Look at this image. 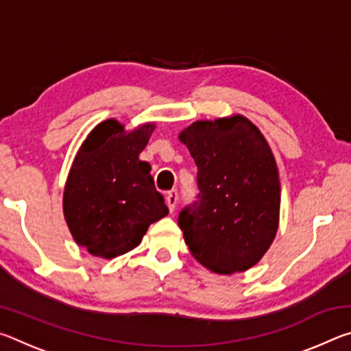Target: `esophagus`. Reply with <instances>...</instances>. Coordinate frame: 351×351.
<instances>
[{"label":"esophagus","instance_id":"1","mask_svg":"<svg viewBox=\"0 0 351 351\" xmlns=\"http://www.w3.org/2000/svg\"><path fill=\"white\" fill-rule=\"evenodd\" d=\"M165 203H167L170 212L175 210L176 203H178V192H176V190H169L167 195H165Z\"/></svg>","mask_w":351,"mask_h":351}]
</instances>
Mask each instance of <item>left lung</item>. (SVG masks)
Returning a JSON list of instances; mask_svg holds the SVG:
<instances>
[{
    "mask_svg": "<svg viewBox=\"0 0 351 351\" xmlns=\"http://www.w3.org/2000/svg\"><path fill=\"white\" fill-rule=\"evenodd\" d=\"M178 138L198 167V201L178 218L190 254L217 274L252 268L274 241L280 218L269 144L241 114L197 121Z\"/></svg>",
    "mask_w": 351,
    "mask_h": 351,
    "instance_id": "8db88e82",
    "label": "left lung"
}]
</instances>
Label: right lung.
<instances>
[{"label":"right lung","mask_w":351,"mask_h":351,"mask_svg":"<svg viewBox=\"0 0 351 351\" xmlns=\"http://www.w3.org/2000/svg\"><path fill=\"white\" fill-rule=\"evenodd\" d=\"M154 128V122H145L127 132L116 119H106L75 154L64 184L63 215L74 241L94 257L111 260L130 252L148 226L169 215L152 165L139 159Z\"/></svg>","instance_id":"1"}]
</instances>
